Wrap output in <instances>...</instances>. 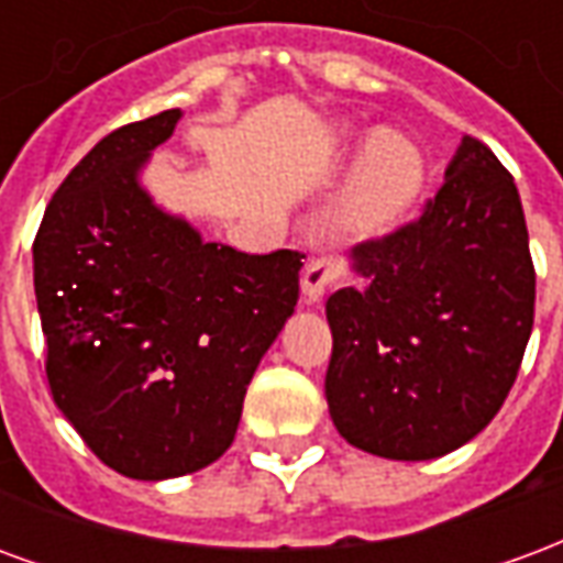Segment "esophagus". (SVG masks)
I'll list each match as a JSON object with an SVG mask.
<instances>
[{
    "mask_svg": "<svg viewBox=\"0 0 563 563\" xmlns=\"http://www.w3.org/2000/svg\"><path fill=\"white\" fill-rule=\"evenodd\" d=\"M338 277H341V271H338L334 262H325V258L310 262L305 268V274H301V298H305V305H319L325 289H329Z\"/></svg>",
    "mask_w": 563,
    "mask_h": 563,
    "instance_id": "obj_1",
    "label": "esophagus"
}]
</instances>
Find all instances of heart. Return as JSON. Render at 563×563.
<instances>
[{
	"label": "heart",
	"mask_w": 563,
	"mask_h": 563,
	"mask_svg": "<svg viewBox=\"0 0 563 563\" xmlns=\"http://www.w3.org/2000/svg\"><path fill=\"white\" fill-rule=\"evenodd\" d=\"M331 144H362L338 198V220L355 238L395 232L424 192L428 159L413 139L395 129L334 123Z\"/></svg>",
	"instance_id": "heart-1"
}]
</instances>
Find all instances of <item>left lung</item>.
I'll return each instance as SVG.
<instances>
[{"mask_svg": "<svg viewBox=\"0 0 563 563\" xmlns=\"http://www.w3.org/2000/svg\"><path fill=\"white\" fill-rule=\"evenodd\" d=\"M325 301V401L346 443L391 461L464 446L507 401L533 329V265L512 174L464 135L422 217L350 256Z\"/></svg>", "mask_w": 563, "mask_h": 563, "instance_id": "left-lung-1", "label": "left lung"}]
</instances>
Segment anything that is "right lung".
<instances>
[{
	"label": "right lung",
	"mask_w": 563,
	"mask_h": 563,
	"mask_svg": "<svg viewBox=\"0 0 563 563\" xmlns=\"http://www.w3.org/2000/svg\"><path fill=\"white\" fill-rule=\"evenodd\" d=\"M180 117L104 135L54 192L32 246L56 407L111 471L144 483L232 446L305 265L292 250L250 256L205 241L156 205L141 174Z\"/></svg>",
	"instance_id": "add662e5"
}]
</instances>
